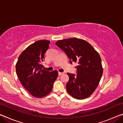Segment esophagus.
<instances>
[{
	"label": "esophagus",
	"mask_w": 123,
	"mask_h": 123,
	"mask_svg": "<svg viewBox=\"0 0 123 123\" xmlns=\"http://www.w3.org/2000/svg\"><path fill=\"white\" fill-rule=\"evenodd\" d=\"M63 73H61V72H59V75H61L62 74H63Z\"/></svg>",
	"instance_id": "1"
}]
</instances>
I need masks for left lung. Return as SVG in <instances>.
Wrapping results in <instances>:
<instances>
[{
    "label": "left lung",
    "instance_id": "left-lung-1",
    "mask_svg": "<svg viewBox=\"0 0 123 123\" xmlns=\"http://www.w3.org/2000/svg\"><path fill=\"white\" fill-rule=\"evenodd\" d=\"M55 44L61 49L70 60L77 62V75L67 73V92L74 98L84 99L94 92L103 73L99 53L87 41L77 38L60 40Z\"/></svg>",
    "mask_w": 123,
    "mask_h": 123
}]
</instances>
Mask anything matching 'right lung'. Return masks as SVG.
I'll return each instance as SVG.
<instances>
[{"label": "right lung", "instance_id": "right-lung-1", "mask_svg": "<svg viewBox=\"0 0 123 123\" xmlns=\"http://www.w3.org/2000/svg\"><path fill=\"white\" fill-rule=\"evenodd\" d=\"M49 44L48 40L35 42L22 52L16 65V73L21 84L36 98L48 94L58 76L57 70L48 71L42 68L41 64Z\"/></svg>", "mask_w": 123, "mask_h": 123}]
</instances>
